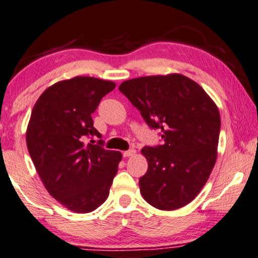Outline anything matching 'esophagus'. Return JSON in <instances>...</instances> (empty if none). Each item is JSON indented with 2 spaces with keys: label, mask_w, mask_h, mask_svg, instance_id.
Instances as JSON below:
<instances>
[{
  "label": "esophagus",
  "mask_w": 258,
  "mask_h": 258,
  "mask_svg": "<svg viewBox=\"0 0 258 258\" xmlns=\"http://www.w3.org/2000/svg\"><path fill=\"white\" fill-rule=\"evenodd\" d=\"M136 150L135 149H129V150H125V152H123V156L124 158H130V156L135 155Z\"/></svg>",
  "instance_id": "1"
}]
</instances>
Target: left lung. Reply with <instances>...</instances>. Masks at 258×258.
Returning <instances> with one entry per match:
<instances>
[{
  "mask_svg": "<svg viewBox=\"0 0 258 258\" xmlns=\"http://www.w3.org/2000/svg\"><path fill=\"white\" fill-rule=\"evenodd\" d=\"M118 89L149 128L161 132L162 145L141 150L148 161L139 181L142 197L159 210L189 204L217 160L220 115L215 102L199 84L178 73L125 80Z\"/></svg>",
  "mask_w": 258,
  "mask_h": 258,
  "instance_id": "1",
  "label": "left lung"
}]
</instances>
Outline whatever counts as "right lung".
I'll return each mask as SVG.
<instances>
[{"label":"right lung","instance_id":"obj_1","mask_svg":"<svg viewBox=\"0 0 258 258\" xmlns=\"http://www.w3.org/2000/svg\"><path fill=\"white\" fill-rule=\"evenodd\" d=\"M116 88L109 80L75 77L42 92L32 110L26 141L43 186L53 198L77 213H88L109 196L122 154L85 142L102 137L92 113Z\"/></svg>","mask_w":258,"mask_h":258}]
</instances>
